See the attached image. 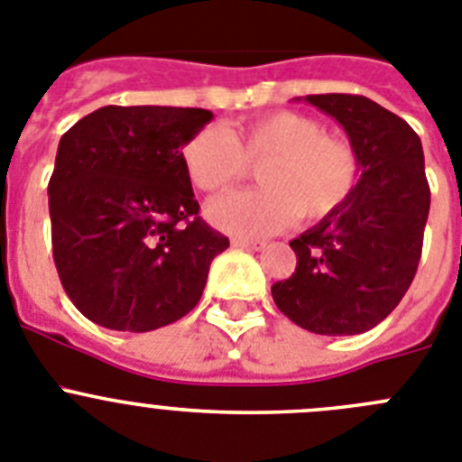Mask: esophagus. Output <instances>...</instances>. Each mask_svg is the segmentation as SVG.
<instances>
[{"instance_id":"1","label":"esophagus","mask_w":462,"mask_h":462,"mask_svg":"<svg viewBox=\"0 0 462 462\" xmlns=\"http://www.w3.org/2000/svg\"><path fill=\"white\" fill-rule=\"evenodd\" d=\"M232 246L236 248H246V251H260L264 244L262 241H253V239H241V236H236V239H232Z\"/></svg>"}]
</instances>
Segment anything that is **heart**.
<instances>
[{
	"label": "heart",
	"mask_w": 462,
	"mask_h": 462,
	"mask_svg": "<svg viewBox=\"0 0 462 462\" xmlns=\"http://www.w3.org/2000/svg\"><path fill=\"white\" fill-rule=\"evenodd\" d=\"M181 163L195 186L221 193L257 165L260 189L223 195L209 218L223 232L257 239L282 230L299 216L319 221L347 200L359 181V159L345 140L327 135L322 122L278 110L241 119L227 131L205 126L181 149Z\"/></svg>",
	"instance_id": "b5f03b06"
}]
</instances>
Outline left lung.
<instances>
[{"label":"left lung","mask_w":462,"mask_h":462,"mask_svg":"<svg viewBox=\"0 0 462 462\" xmlns=\"http://www.w3.org/2000/svg\"><path fill=\"white\" fill-rule=\"evenodd\" d=\"M350 138L361 177L343 207L290 241L297 269L272 285L273 301L301 329L355 336L392 313L421 260L430 189L412 126L356 94H313Z\"/></svg>","instance_id":"8db88e82"}]
</instances>
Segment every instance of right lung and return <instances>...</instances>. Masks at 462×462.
<instances>
[{"label":"right lung","mask_w":462,"mask_h":462,"mask_svg":"<svg viewBox=\"0 0 462 462\" xmlns=\"http://www.w3.org/2000/svg\"><path fill=\"white\" fill-rule=\"evenodd\" d=\"M211 117L202 107L106 106L61 135L48 184L52 257L87 319L143 334L200 301L230 241L200 218L181 147Z\"/></svg>","instance_id":"add662e5"}]
</instances>
